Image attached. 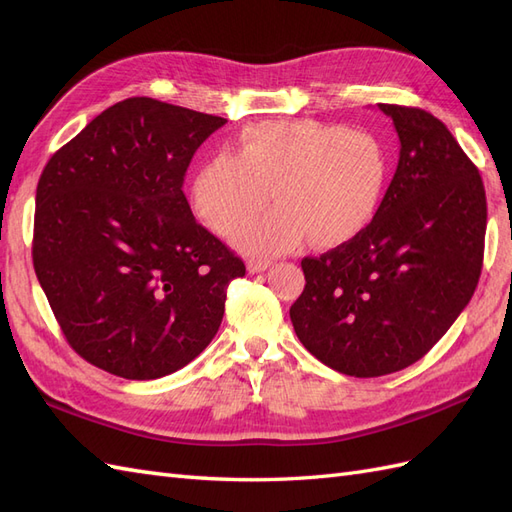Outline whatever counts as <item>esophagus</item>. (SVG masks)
Returning a JSON list of instances; mask_svg holds the SVG:
<instances>
[{
    "label": "esophagus",
    "mask_w": 512,
    "mask_h": 512,
    "mask_svg": "<svg viewBox=\"0 0 512 512\" xmlns=\"http://www.w3.org/2000/svg\"><path fill=\"white\" fill-rule=\"evenodd\" d=\"M271 265H273L271 260L252 258V260H247V271H250V273H262V271H267Z\"/></svg>",
    "instance_id": "34e87169"
}]
</instances>
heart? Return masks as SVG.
<instances>
[{
	"label": "heart",
	"instance_id": "1",
	"mask_svg": "<svg viewBox=\"0 0 512 512\" xmlns=\"http://www.w3.org/2000/svg\"><path fill=\"white\" fill-rule=\"evenodd\" d=\"M389 175L374 134L320 121H260L241 130L235 153L198 170L192 205L209 228L230 235L266 206L278 207L235 232L250 254H282L309 237L316 247L342 245L367 228Z\"/></svg>",
	"mask_w": 512,
	"mask_h": 512
}]
</instances>
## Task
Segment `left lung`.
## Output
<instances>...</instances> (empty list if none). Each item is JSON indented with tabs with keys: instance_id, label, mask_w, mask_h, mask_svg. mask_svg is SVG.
<instances>
[{
	"instance_id": "left-lung-1",
	"label": "left lung",
	"mask_w": 512,
	"mask_h": 512,
	"mask_svg": "<svg viewBox=\"0 0 512 512\" xmlns=\"http://www.w3.org/2000/svg\"><path fill=\"white\" fill-rule=\"evenodd\" d=\"M378 108L401 143L393 181L361 235L301 260L290 307L301 344L354 378L393 374L436 346L476 290L487 230L483 179L444 123Z\"/></svg>"
}]
</instances>
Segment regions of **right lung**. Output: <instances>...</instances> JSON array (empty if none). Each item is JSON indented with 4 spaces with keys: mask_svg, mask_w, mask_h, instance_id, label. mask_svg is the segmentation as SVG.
I'll return each mask as SVG.
<instances>
[{
    "mask_svg": "<svg viewBox=\"0 0 512 512\" xmlns=\"http://www.w3.org/2000/svg\"><path fill=\"white\" fill-rule=\"evenodd\" d=\"M224 117L128 98L46 162L32 258L76 354L126 380L194 361L218 333L226 288L245 275L200 226L183 177Z\"/></svg>",
    "mask_w": 512,
    "mask_h": 512,
    "instance_id": "obj_1",
    "label": "right lung"
}]
</instances>
